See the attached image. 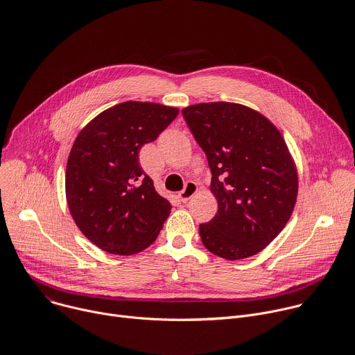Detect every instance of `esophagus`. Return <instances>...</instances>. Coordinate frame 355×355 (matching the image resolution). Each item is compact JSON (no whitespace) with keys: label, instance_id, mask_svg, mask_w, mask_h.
Returning a JSON list of instances; mask_svg holds the SVG:
<instances>
[{"label":"esophagus","instance_id":"obj_1","mask_svg":"<svg viewBox=\"0 0 355 355\" xmlns=\"http://www.w3.org/2000/svg\"><path fill=\"white\" fill-rule=\"evenodd\" d=\"M197 191H198V185L194 181H188L185 184L184 189L178 192V198H180V201L187 202L189 198H192L197 194Z\"/></svg>","mask_w":355,"mask_h":355}]
</instances>
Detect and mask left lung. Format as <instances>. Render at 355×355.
Masks as SVG:
<instances>
[{
    "label": "left lung",
    "mask_w": 355,
    "mask_h": 355,
    "mask_svg": "<svg viewBox=\"0 0 355 355\" xmlns=\"http://www.w3.org/2000/svg\"><path fill=\"white\" fill-rule=\"evenodd\" d=\"M211 168L216 215L200 225L204 246L227 261L263 250L284 228L297 198V170L265 116L230 102L182 109Z\"/></svg>",
    "instance_id": "1"
}]
</instances>
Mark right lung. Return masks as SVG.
Listing matches in <instances>:
<instances>
[{
	"mask_svg": "<svg viewBox=\"0 0 355 355\" xmlns=\"http://www.w3.org/2000/svg\"><path fill=\"white\" fill-rule=\"evenodd\" d=\"M178 109L151 102L119 103L89 121L67 164V201L80 232L113 254L150 246L170 215L143 171L139 153L177 117Z\"/></svg>",
	"mask_w": 355,
	"mask_h": 355,
	"instance_id": "obj_1",
	"label": "right lung"
}]
</instances>
